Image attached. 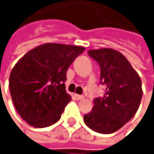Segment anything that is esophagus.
<instances>
[{"label": "esophagus", "mask_w": 154, "mask_h": 154, "mask_svg": "<svg viewBox=\"0 0 154 154\" xmlns=\"http://www.w3.org/2000/svg\"><path fill=\"white\" fill-rule=\"evenodd\" d=\"M75 100H81L84 98V96L82 95H78V94H75Z\"/></svg>", "instance_id": "1"}]
</instances>
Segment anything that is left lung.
<instances>
[{"instance_id":"1","label":"left lung","mask_w":154,"mask_h":154,"mask_svg":"<svg viewBox=\"0 0 154 154\" xmlns=\"http://www.w3.org/2000/svg\"><path fill=\"white\" fill-rule=\"evenodd\" d=\"M100 67L102 97L93 100L92 110L84 116L86 125L96 132L109 134L125 125L137 112L142 97L141 80L119 52L102 48L88 51Z\"/></svg>"}]
</instances>
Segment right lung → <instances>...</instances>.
<instances>
[{"instance_id": "1", "label": "right lung", "mask_w": 154, "mask_h": 154, "mask_svg": "<svg viewBox=\"0 0 154 154\" xmlns=\"http://www.w3.org/2000/svg\"><path fill=\"white\" fill-rule=\"evenodd\" d=\"M84 51L78 45L45 44L17 62L10 75V92L17 112L28 124L45 128L58 122L71 100L65 87L66 71Z\"/></svg>"}]
</instances>
